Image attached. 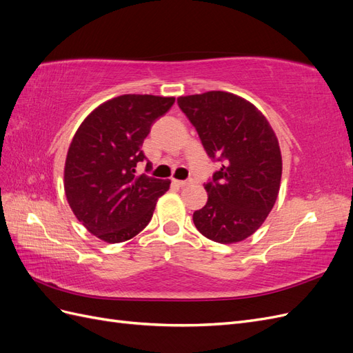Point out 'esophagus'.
<instances>
[{
    "label": "esophagus",
    "instance_id": "34e87169",
    "mask_svg": "<svg viewBox=\"0 0 353 353\" xmlns=\"http://www.w3.org/2000/svg\"><path fill=\"white\" fill-rule=\"evenodd\" d=\"M172 183H174L175 185H178V187H185V185H190V184H191V181H190V179H187V181H183V179H172Z\"/></svg>",
    "mask_w": 353,
    "mask_h": 353
}]
</instances>
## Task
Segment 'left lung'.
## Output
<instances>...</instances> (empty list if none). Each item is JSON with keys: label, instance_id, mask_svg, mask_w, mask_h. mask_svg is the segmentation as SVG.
<instances>
[{"label": "left lung", "instance_id": "8db88e82", "mask_svg": "<svg viewBox=\"0 0 353 353\" xmlns=\"http://www.w3.org/2000/svg\"><path fill=\"white\" fill-rule=\"evenodd\" d=\"M212 160L221 168L205 184L208 203L193 213L212 241H243L258 230L279 197L283 160L266 117L239 95L209 91L178 99Z\"/></svg>", "mask_w": 353, "mask_h": 353}]
</instances>
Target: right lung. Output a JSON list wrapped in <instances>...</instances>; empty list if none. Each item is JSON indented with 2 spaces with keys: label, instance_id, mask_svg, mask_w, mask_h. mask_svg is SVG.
Listing matches in <instances>:
<instances>
[{
  "label": "right lung",
  "instance_id": "obj_1",
  "mask_svg": "<svg viewBox=\"0 0 353 353\" xmlns=\"http://www.w3.org/2000/svg\"><path fill=\"white\" fill-rule=\"evenodd\" d=\"M174 103V97L119 95L94 109L74 134L65 163V193L74 216L100 240L135 237L169 190V179L137 175V166L145 160L141 147L152 125Z\"/></svg>",
  "mask_w": 353,
  "mask_h": 353
}]
</instances>
